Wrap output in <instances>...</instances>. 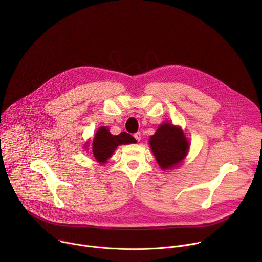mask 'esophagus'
Wrapping results in <instances>:
<instances>
[{
  "mask_svg": "<svg viewBox=\"0 0 262 262\" xmlns=\"http://www.w3.org/2000/svg\"><path fill=\"white\" fill-rule=\"evenodd\" d=\"M134 137H135V139L139 142V141L141 140V138H142V135H141V133H140V132H138V133H136V134L134 135Z\"/></svg>",
  "mask_w": 262,
  "mask_h": 262,
  "instance_id": "1",
  "label": "esophagus"
}]
</instances>
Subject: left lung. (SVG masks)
<instances>
[{
  "label": "left lung",
  "instance_id": "1",
  "mask_svg": "<svg viewBox=\"0 0 262 262\" xmlns=\"http://www.w3.org/2000/svg\"><path fill=\"white\" fill-rule=\"evenodd\" d=\"M157 162L163 170L178 165L189 151V142L183 132L170 123L161 125L149 140Z\"/></svg>",
  "mask_w": 262,
  "mask_h": 262
}]
</instances>
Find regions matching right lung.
Segmentation results:
<instances>
[{
    "label": "right lung",
    "instance_id": "obj_1",
    "mask_svg": "<svg viewBox=\"0 0 262 262\" xmlns=\"http://www.w3.org/2000/svg\"><path fill=\"white\" fill-rule=\"evenodd\" d=\"M130 143H136V139L132 135L122 132L119 135L114 136L110 133L107 127L102 126L95 134L92 143V151L96 161L100 164H104L113 155L118 145Z\"/></svg>",
    "mask_w": 262,
    "mask_h": 262
}]
</instances>
